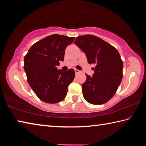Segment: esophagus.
<instances>
[{
  "label": "esophagus",
  "instance_id": "obj_1",
  "mask_svg": "<svg viewBox=\"0 0 146 146\" xmlns=\"http://www.w3.org/2000/svg\"><path fill=\"white\" fill-rule=\"evenodd\" d=\"M75 73H76V74H78V73H80V71H79V70H76V69H75Z\"/></svg>",
  "mask_w": 146,
  "mask_h": 146
}]
</instances>
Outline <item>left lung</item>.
<instances>
[{
	"label": "left lung",
	"instance_id": "obj_1",
	"mask_svg": "<svg viewBox=\"0 0 146 146\" xmlns=\"http://www.w3.org/2000/svg\"><path fill=\"white\" fill-rule=\"evenodd\" d=\"M75 44L85 53L89 64H95L93 76L86 74L82 84L84 99L91 104L108 102L117 91L123 77V61L117 49L92 35L79 36Z\"/></svg>",
	"mask_w": 146,
	"mask_h": 146
}]
</instances>
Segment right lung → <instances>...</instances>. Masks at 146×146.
Wrapping results in <instances>:
<instances>
[{"label": "right lung", "mask_w": 146, "mask_h": 146, "mask_svg": "<svg viewBox=\"0 0 146 146\" xmlns=\"http://www.w3.org/2000/svg\"><path fill=\"white\" fill-rule=\"evenodd\" d=\"M75 37L54 34L36 42L24 56V68L27 80L39 99L49 104L63 100L68 88L73 82L75 72L58 70L63 61L65 49Z\"/></svg>", "instance_id": "1"}]
</instances>
